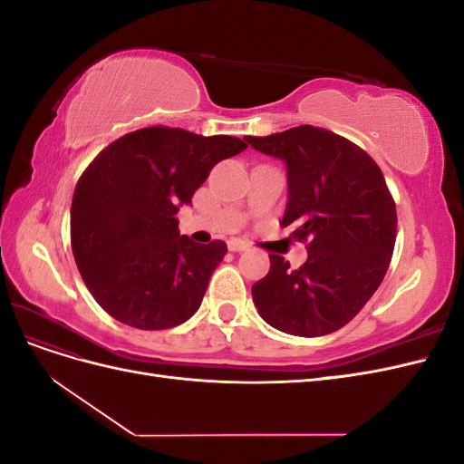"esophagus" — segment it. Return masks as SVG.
I'll list each match as a JSON object with an SVG mask.
<instances>
[{
  "label": "esophagus",
  "instance_id": "34e87169",
  "mask_svg": "<svg viewBox=\"0 0 464 464\" xmlns=\"http://www.w3.org/2000/svg\"><path fill=\"white\" fill-rule=\"evenodd\" d=\"M228 249L230 251H244V249H247V242H244V240H230L228 242Z\"/></svg>",
  "mask_w": 464,
  "mask_h": 464
}]
</instances>
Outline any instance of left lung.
<instances>
[{
    "label": "left lung",
    "mask_w": 464,
    "mask_h": 464,
    "mask_svg": "<svg viewBox=\"0 0 464 464\" xmlns=\"http://www.w3.org/2000/svg\"><path fill=\"white\" fill-rule=\"evenodd\" d=\"M246 141L286 162L280 227L307 244L298 269L269 254V273L251 286L257 312L288 334L339 331L382 285L395 249L397 207L382 168L353 141L314 125Z\"/></svg>",
    "instance_id": "left-lung-1"
}]
</instances>
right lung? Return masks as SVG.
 <instances>
[{"label": "right lung", "instance_id": "obj_1", "mask_svg": "<svg viewBox=\"0 0 464 464\" xmlns=\"http://www.w3.org/2000/svg\"><path fill=\"white\" fill-rule=\"evenodd\" d=\"M247 149L230 135L203 137L150 125L116 139L81 174L72 201V249L92 298L125 325L160 331L199 310L227 244L179 236L213 166Z\"/></svg>", "mask_w": 464, "mask_h": 464}]
</instances>
